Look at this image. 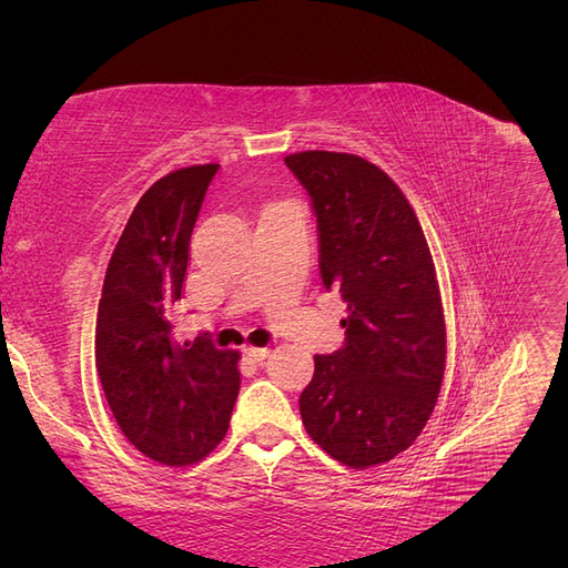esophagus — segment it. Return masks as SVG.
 <instances>
[{
	"label": "esophagus",
	"instance_id": "1",
	"mask_svg": "<svg viewBox=\"0 0 568 568\" xmlns=\"http://www.w3.org/2000/svg\"><path fill=\"white\" fill-rule=\"evenodd\" d=\"M244 353H246L251 359H257V363H261V359H265V357L270 355V348H255V346H246V348H244Z\"/></svg>",
	"mask_w": 568,
	"mask_h": 568
}]
</instances>
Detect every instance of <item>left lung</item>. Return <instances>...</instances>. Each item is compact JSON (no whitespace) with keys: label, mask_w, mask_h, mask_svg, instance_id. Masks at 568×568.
I'll list each match as a JSON object with an SVG mask.
<instances>
[{"label":"left lung","mask_w":568,"mask_h":568,"mask_svg":"<svg viewBox=\"0 0 568 568\" xmlns=\"http://www.w3.org/2000/svg\"><path fill=\"white\" fill-rule=\"evenodd\" d=\"M320 227V274L348 305L346 343L315 355L301 393L305 432L341 464L367 469L407 450L436 407L445 317L432 251L400 186L338 151L284 159Z\"/></svg>","instance_id":"obj_1"}]
</instances>
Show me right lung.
Instances as JSON below:
<instances>
[{"label": "right lung", "mask_w": 568, "mask_h": 568, "mask_svg": "<svg viewBox=\"0 0 568 568\" xmlns=\"http://www.w3.org/2000/svg\"><path fill=\"white\" fill-rule=\"evenodd\" d=\"M217 163L153 182L113 248L97 313V372L120 432L165 467H189L225 438L239 395V353L209 334L173 336L189 239Z\"/></svg>", "instance_id": "right-lung-1"}]
</instances>
